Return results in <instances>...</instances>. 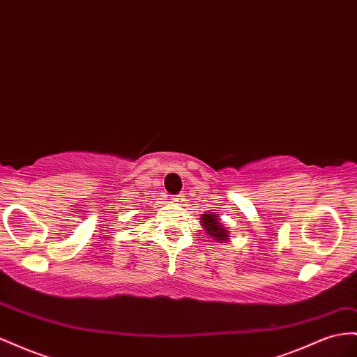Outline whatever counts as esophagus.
<instances>
[{
    "label": "esophagus",
    "instance_id": "obj_1",
    "mask_svg": "<svg viewBox=\"0 0 357 357\" xmlns=\"http://www.w3.org/2000/svg\"><path fill=\"white\" fill-rule=\"evenodd\" d=\"M183 197H185V195H183V194H180V195H177L174 199H176V202H181L183 199H185V198H183Z\"/></svg>",
    "mask_w": 357,
    "mask_h": 357
}]
</instances>
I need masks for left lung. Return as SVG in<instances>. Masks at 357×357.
I'll return each instance as SVG.
<instances>
[{"label": "left lung", "instance_id": "obj_1", "mask_svg": "<svg viewBox=\"0 0 357 357\" xmlns=\"http://www.w3.org/2000/svg\"><path fill=\"white\" fill-rule=\"evenodd\" d=\"M201 225L207 231L208 236L213 237V240H216L218 243H224L229 238V231L224 227L222 222H220L219 216L215 215L213 211H210L208 215H202Z\"/></svg>", "mask_w": 357, "mask_h": 357}]
</instances>
